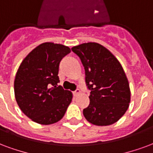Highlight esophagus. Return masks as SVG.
Here are the masks:
<instances>
[{"label": "esophagus", "instance_id": "34e87169", "mask_svg": "<svg viewBox=\"0 0 153 153\" xmlns=\"http://www.w3.org/2000/svg\"><path fill=\"white\" fill-rule=\"evenodd\" d=\"M73 93H74V96H78V95H79V94L80 93V89H79V88H77L75 91H74Z\"/></svg>", "mask_w": 153, "mask_h": 153}]
</instances>
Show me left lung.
Wrapping results in <instances>:
<instances>
[{
    "mask_svg": "<svg viewBox=\"0 0 153 153\" xmlns=\"http://www.w3.org/2000/svg\"><path fill=\"white\" fill-rule=\"evenodd\" d=\"M82 62L85 82L90 90V104L83 109L89 123L97 126L114 124L129 107L131 91L120 62L97 43H85L71 48Z\"/></svg>",
    "mask_w": 153,
    "mask_h": 153,
    "instance_id": "left-lung-1",
    "label": "left lung"
}]
</instances>
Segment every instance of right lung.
Instances as JSON below:
<instances>
[{"label": "right lung", "mask_w": 153, "mask_h": 153, "mask_svg": "<svg viewBox=\"0 0 153 153\" xmlns=\"http://www.w3.org/2000/svg\"><path fill=\"white\" fill-rule=\"evenodd\" d=\"M71 53L65 45L44 43L28 54L17 71L14 95L22 113L35 123L50 125L62 119L72 100L58 86L59 64Z\"/></svg>", "instance_id": "right-lung-1"}]
</instances>
